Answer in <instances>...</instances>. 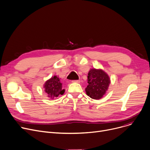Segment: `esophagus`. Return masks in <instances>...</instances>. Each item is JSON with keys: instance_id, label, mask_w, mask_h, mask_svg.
<instances>
[{"instance_id": "esophagus-1", "label": "esophagus", "mask_w": 150, "mask_h": 150, "mask_svg": "<svg viewBox=\"0 0 150 150\" xmlns=\"http://www.w3.org/2000/svg\"><path fill=\"white\" fill-rule=\"evenodd\" d=\"M73 83H79V82H80V81L79 80H73L72 81Z\"/></svg>"}]
</instances>
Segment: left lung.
Listing matches in <instances>:
<instances>
[{"label": "left lung", "instance_id": "left-lung-1", "mask_svg": "<svg viewBox=\"0 0 150 150\" xmlns=\"http://www.w3.org/2000/svg\"><path fill=\"white\" fill-rule=\"evenodd\" d=\"M88 86L85 91L86 94L93 99H101L106 93L110 84L108 74L101 69H91L87 76Z\"/></svg>", "mask_w": 150, "mask_h": 150}]
</instances>
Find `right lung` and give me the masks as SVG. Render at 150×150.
Returning a JSON list of instances; mask_svg holds the SVG:
<instances>
[{
	"instance_id": "right-lung-1",
	"label": "right lung",
	"mask_w": 150,
	"mask_h": 150,
	"mask_svg": "<svg viewBox=\"0 0 150 150\" xmlns=\"http://www.w3.org/2000/svg\"><path fill=\"white\" fill-rule=\"evenodd\" d=\"M45 92L47 94V96L54 99L58 97L59 95H63L65 90L62 88V83L57 76L54 75L47 80L43 86Z\"/></svg>"
}]
</instances>
